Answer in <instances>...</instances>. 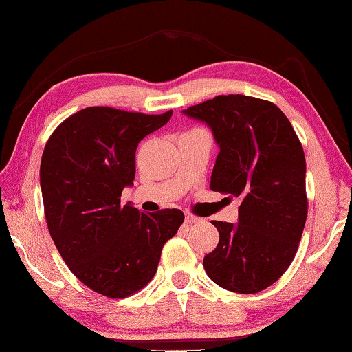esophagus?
<instances>
[{"label":"esophagus","instance_id":"obj_1","mask_svg":"<svg viewBox=\"0 0 352 352\" xmlns=\"http://www.w3.org/2000/svg\"><path fill=\"white\" fill-rule=\"evenodd\" d=\"M184 222L186 223H197V222H200V217H197V216H194V214H190V212H186V216H184Z\"/></svg>","mask_w":352,"mask_h":352}]
</instances>
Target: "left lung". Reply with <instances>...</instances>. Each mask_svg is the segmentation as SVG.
<instances>
[{
    "label": "left lung",
    "mask_w": 352,
    "mask_h": 352,
    "mask_svg": "<svg viewBox=\"0 0 352 352\" xmlns=\"http://www.w3.org/2000/svg\"><path fill=\"white\" fill-rule=\"evenodd\" d=\"M205 122L220 147L210 188L241 199L237 223L212 220L219 243L204 259L214 283L258 294L289 269L307 217L306 158L275 104L243 94L183 110Z\"/></svg>",
    "instance_id": "left-lung-1"
}]
</instances>
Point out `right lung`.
I'll use <instances>...</instances> for the list:
<instances>
[{
    "label": "right lung",
    "mask_w": 352,
    "mask_h": 352,
    "mask_svg": "<svg viewBox=\"0 0 352 352\" xmlns=\"http://www.w3.org/2000/svg\"><path fill=\"white\" fill-rule=\"evenodd\" d=\"M172 110L144 115L88 107L71 115L47 140L40 186L50 234L69 270L109 298H126L157 273L162 250L184 214L140 212L121 205L133 186L138 142L163 127Z\"/></svg>",
    "instance_id": "obj_1"
}]
</instances>
